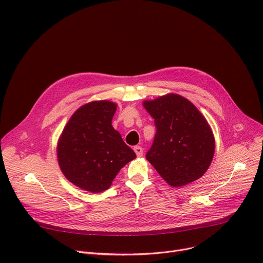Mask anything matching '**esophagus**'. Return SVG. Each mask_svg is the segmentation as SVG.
I'll return each instance as SVG.
<instances>
[{
  "mask_svg": "<svg viewBox=\"0 0 263 263\" xmlns=\"http://www.w3.org/2000/svg\"><path fill=\"white\" fill-rule=\"evenodd\" d=\"M134 151H135V154H136V156L137 157H142L143 156V148L141 147V146H135L134 147Z\"/></svg>",
  "mask_w": 263,
  "mask_h": 263,
  "instance_id": "34e87169",
  "label": "esophagus"
}]
</instances>
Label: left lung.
<instances>
[{"label": "left lung", "mask_w": 263, "mask_h": 263, "mask_svg": "<svg viewBox=\"0 0 263 263\" xmlns=\"http://www.w3.org/2000/svg\"><path fill=\"white\" fill-rule=\"evenodd\" d=\"M157 133L146 159L171 186L203 176L213 160L215 140L208 121L184 97L167 93L143 102Z\"/></svg>", "instance_id": "1"}]
</instances>
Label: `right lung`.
I'll use <instances>...</instances> for the list:
<instances>
[{
    "mask_svg": "<svg viewBox=\"0 0 263 263\" xmlns=\"http://www.w3.org/2000/svg\"><path fill=\"white\" fill-rule=\"evenodd\" d=\"M117 104L91 101L68 120L59 142L58 161L69 181L90 193L107 190L118 172L136 158L112 126Z\"/></svg>",
    "mask_w": 263,
    "mask_h": 263,
    "instance_id": "right-lung-1",
    "label": "right lung"
}]
</instances>
